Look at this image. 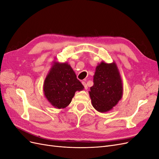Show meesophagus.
Instances as JSON below:
<instances>
[{
    "mask_svg": "<svg viewBox=\"0 0 159 159\" xmlns=\"http://www.w3.org/2000/svg\"><path fill=\"white\" fill-rule=\"evenodd\" d=\"M82 84L84 85L85 89H88V85H87V84H86V83L85 82V81H82Z\"/></svg>",
    "mask_w": 159,
    "mask_h": 159,
    "instance_id": "34e87169",
    "label": "esophagus"
}]
</instances>
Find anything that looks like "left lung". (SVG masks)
I'll list each match as a JSON object with an SVG mask.
<instances>
[{
  "label": "left lung",
  "instance_id": "1",
  "mask_svg": "<svg viewBox=\"0 0 159 159\" xmlns=\"http://www.w3.org/2000/svg\"><path fill=\"white\" fill-rule=\"evenodd\" d=\"M123 93V82L116 63L102 61L98 64L93 75V85L89 91L93 107L99 112H107L121 99Z\"/></svg>",
  "mask_w": 159,
  "mask_h": 159
}]
</instances>
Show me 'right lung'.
Wrapping results in <instances>:
<instances>
[{"label": "right lung", "instance_id": "right-lung-1", "mask_svg": "<svg viewBox=\"0 0 159 159\" xmlns=\"http://www.w3.org/2000/svg\"><path fill=\"white\" fill-rule=\"evenodd\" d=\"M43 85L46 98L53 107L64 109L71 103L77 91H82L84 85L77 79L74 71L68 62L52 61Z\"/></svg>", "mask_w": 159, "mask_h": 159}]
</instances>
